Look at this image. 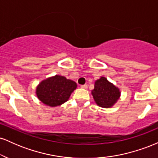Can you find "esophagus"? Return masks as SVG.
Here are the masks:
<instances>
[{"instance_id": "obj_1", "label": "esophagus", "mask_w": 158, "mask_h": 158, "mask_svg": "<svg viewBox=\"0 0 158 158\" xmlns=\"http://www.w3.org/2000/svg\"><path fill=\"white\" fill-rule=\"evenodd\" d=\"M81 88H84V89H87L88 88V85H81Z\"/></svg>"}]
</instances>
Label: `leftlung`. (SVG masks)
Wrapping results in <instances>:
<instances>
[{"instance_id":"1","label":"left lung","mask_w":158,"mask_h":158,"mask_svg":"<svg viewBox=\"0 0 158 158\" xmlns=\"http://www.w3.org/2000/svg\"><path fill=\"white\" fill-rule=\"evenodd\" d=\"M120 90L110 82L106 77H101L94 83V88L91 94L97 106L102 108H110L120 97Z\"/></svg>"}]
</instances>
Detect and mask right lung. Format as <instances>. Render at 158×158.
I'll list each match as a JSON object with an SVG mask.
<instances>
[{
    "mask_svg": "<svg viewBox=\"0 0 158 158\" xmlns=\"http://www.w3.org/2000/svg\"><path fill=\"white\" fill-rule=\"evenodd\" d=\"M77 88L74 81L56 75L41 81L36 87L35 94L38 99L46 106L56 107L67 102Z\"/></svg>",
    "mask_w": 158,
    "mask_h": 158,
    "instance_id": "1",
    "label": "right lung"
}]
</instances>
